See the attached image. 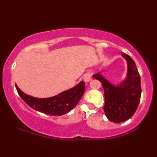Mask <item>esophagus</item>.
<instances>
[{"label":"esophagus","mask_w":157,"mask_h":157,"mask_svg":"<svg viewBox=\"0 0 157 157\" xmlns=\"http://www.w3.org/2000/svg\"><path fill=\"white\" fill-rule=\"evenodd\" d=\"M83 79H84V82H89V81H91V75H90L89 73L85 74V75H84V78H83Z\"/></svg>","instance_id":"1"}]
</instances>
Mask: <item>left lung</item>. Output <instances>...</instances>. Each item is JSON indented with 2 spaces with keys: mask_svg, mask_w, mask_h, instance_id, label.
I'll return each instance as SVG.
<instances>
[{
  "mask_svg": "<svg viewBox=\"0 0 157 157\" xmlns=\"http://www.w3.org/2000/svg\"><path fill=\"white\" fill-rule=\"evenodd\" d=\"M122 56L127 61V73L121 84H111L100 73L93 75V78L102 82L104 89L105 115L115 123L126 121L134 115L141 95L140 77L136 63L129 55L123 53Z\"/></svg>",
  "mask_w": 157,
  "mask_h": 157,
  "instance_id": "left-lung-1",
  "label": "left lung"
}]
</instances>
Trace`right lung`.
Listing matches in <instances>:
<instances>
[{
    "label": "right lung",
    "mask_w": 157,
    "mask_h": 157,
    "mask_svg": "<svg viewBox=\"0 0 157 157\" xmlns=\"http://www.w3.org/2000/svg\"><path fill=\"white\" fill-rule=\"evenodd\" d=\"M15 86L21 98L30 107L50 116H62L72 110L80 100L85 90V83L82 81L73 88L53 97L37 98L25 94L17 84Z\"/></svg>",
    "instance_id": "add662e5"
}]
</instances>
